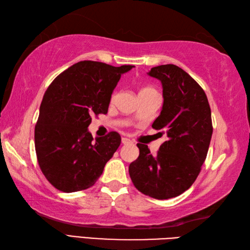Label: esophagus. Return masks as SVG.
<instances>
[{
    "label": "esophagus",
    "instance_id": "obj_1",
    "mask_svg": "<svg viewBox=\"0 0 250 250\" xmlns=\"http://www.w3.org/2000/svg\"><path fill=\"white\" fill-rule=\"evenodd\" d=\"M121 143H122V144H124V145H128V144H132V141L129 140V139H126V137H122Z\"/></svg>",
    "mask_w": 250,
    "mask_h": 250
}]
</instances>
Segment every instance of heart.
<instances>
[{
  "mask_svg": "<svg viewBox=\"0 0 250 250\" xmlns=\"http://www.w3.org/2000/svg\"><path fill=\"white\" fill-rule=\"evenodd\" d=\"M149 91H156L155 89L153 88H151V87H144V88H142L141 90H140V92H139V94H141V93H145V92H149ZM117 94H118V91H117V90H115V91L111 93V97H110V102L113 103L114 101L116 100V98H117Z\"/></svg>",
  "mask_w": 250,
  "mask_h": 250,
  "instance_id": "heart-1",
  "label": "heart"
}]
</instances>
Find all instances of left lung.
Instances as JSON below:
<instances>
[{
	"instance_id": "left-lung-1",
	"label": "left lung",
	"mask_w": 250,
	"mask_h": 250,
	"mask_svg": "<svg viewBox=\"0 0 250 250\" xmlns=\"http://www.w3.org/2000/svg\"><path fill=\"white\" fill-rule=\"evenodd\" d=\"M148 74L162 83L163 107L152 128L167 132V141L156 155L139 143L129 174L140 192L166 200L185 192L199 176L213 134L211 113L204 90L183 68L164 64Z\"/></svg>"
}]
</instances>
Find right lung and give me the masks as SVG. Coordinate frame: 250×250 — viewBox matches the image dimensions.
Returning a JSON list of instances; mask_svg holds the SVG:
<instances>
[{
    "label": "right lung",
    "instance_id": "1",
    "mask_svg": "<svg viewBox=\"0 0 250 250\" xmlns=\"http://www.w3.org/2000/svg\"><path fill=\"white\" fill-rule=\"evenodd\" d=\"M132 67L81 61L46 90L34 131L35 151L42 172L56 189L70 193L92 187L118 149L119 133L111 131L94 141L88 126L92 116L107 114L121 74Z\"/></svg>",
    "mask_w": 250,
    "mask_h": 250
}]
</instances>
